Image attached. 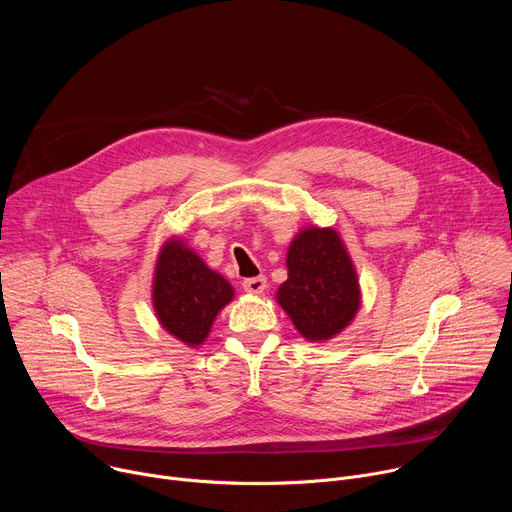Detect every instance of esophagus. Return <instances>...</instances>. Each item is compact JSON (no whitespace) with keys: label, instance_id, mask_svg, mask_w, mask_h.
Returning <instances> with one entry per match:
<instances>
[{"label":"esophagus","instance_id":"1","mask_svg":"<svg viewBox=\"0 0 512 512\" xmlns=\"http://www.w3.org/2000/svg\"><path fill=\"white\" fill-rule=\"evenodd\" d=\"M243 287H245V291H249V294H263L265 291V287H267V279L263 277V275H259V277H249V279H245L243 281Z\"/></svg>","mask_w":512,"mask_h":512}]
</instances>
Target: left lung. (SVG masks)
<instances>
[{
	"mask_svg": "<svg viewBox=\"0 0 512 512\" xmlns=\"http://www.w3.org/2000/svg\"><path fill=\"white\" fill-rule=\"evenodd\" d=\"M287 279L275 300L310 342L340 334L360 308V285L354 263L338 231L302 229L285 257Z\"/></svg>",
	"mask_w": 512,
	"mask_h": 512,
	"instance_id": "obj_1",
	"label": "left lung"
}]
</instances>
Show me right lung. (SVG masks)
<instances>
[{"mask_svg": "<svg viewBox=\"0 0 512 512\" xmlns=\"http://www.w3.org/2000/svg\"><path fill=\"white\" fill-rule=\"evenodd\" d=\"M235 296L233 285L210 269L182 239L172 237L160 249L152 304L162 328L190 348L200 346L216 314Z\"/></svg>", "mask_w": 512, "mask_h": 512, "instance_id": "obj_1", "label": "right lung"}]
</instances>
